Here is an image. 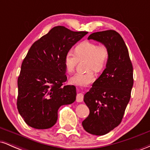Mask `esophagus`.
Segmentation results:
<instances>
[{
  "label": "esophagus",
  "mask_w": 150,
  "mask_h": 150,
  "mask_svg": "<svg viewBox=\"0 0 150 150\" xmlns=\"http://www.w3.org/2000/svg\"><path fill=\"white\" fill-rule=\"evenodd\" d=\"M84 95L82 93H78L76 96V101L77 102H82L83 101Z\"/></svg>",
  "instance_id": "1"
}]
</instances>
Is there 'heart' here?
I'll use <instances>...</instances> for the list:
<instances>
[{
  "label": "heart",
  "instance_id": "b5f03b06",
  "mask_svg": "<svg viewBox=\"0 0 150 150\" xmlns=\"http://www.w3.org/2000/svg\"><path fill=\"white\" fill-rule=\"evenodd\" d=\"M79 58H87L86 73H77L70 79V83L79 86H87L95 80L93 70L100 72L106 66L108 58L109 51L104 45H100L91 42H84L75 48V53L69 51L64 57V65L67 73H71L75 70Z\"/></svg>",
  "mask_w": 150,
  "mask_h": 150
}]
</instances>
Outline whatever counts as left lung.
<instances>
[{
  "mask_svg": "<svg viewBox=\"0 0 150 150\" xmlns=\"http://www.w3.org/2000/svg\"><path fill=\"white\" fill-rule=\"evenodd\" d=\"M88 39L106 46L109 58L103 73L84 95L89 114L82 124L89 133L104 135L123 119L133 85V69L128 48L116 31L94 32Z\"/></svg>",
  "mask_w": 150,
  "mask_h": 150,
  "instance_id": "left-lung-1",
  "label": "left lung"
}]
</instances>
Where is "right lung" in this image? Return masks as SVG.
Wrapping results in <instances>:
<instances>
[{
	"label": "right lung",
	"mask_w": 150,
	"mask_h": 150,
	"mask_svg": "<svg viewBox=\"0 0 150 150\" xmlns=\"http://www.w3.org/2000/svg\"><path fill=\"white\" fill-rule=\"evenodd\" d=\"M87 33L57 26L30 47L18 77L17 106L32 128H51L57 121L58 108L76 99L75 86L63 85L67 80L64 57Z\"/></svg>",
	"instance_id": "add662e5"
}]
</instances>
